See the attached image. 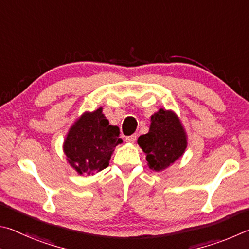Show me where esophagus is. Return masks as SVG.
Masks as SVG:
<instances>
[{
    "label": "esophagus",
    "mask_w": 249,
    "mask_h": 249,
    "mask_svg": "<svg viewBox=\"0 0 249 249\" xmlns=\"http://www.w3.org/2000/svg\"><path fill=\"white\" fill-rule=\"evenodd\" d=\"M136 140H137V134H132V136L125 138V141H127L128 143H134L136 142Z\"/></svg>",
    "instance_id": "esophagus-1"
}]
</instances>
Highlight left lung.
<instances>
[{
  "instance_id": "1",
  "label": "left lung",
  "mask_w": 249,
  "mask_h": 249,
  "mask_svg": "<svg viewBox=\"0 0 249 249\" xmlns=\"http://www.w3.org/2000/svg\"><path fill=\"white\" fill-rule=\"evenodd\" d=\"M138 144L146 155L152 171L163 172L184 155L187 134L175 112L160 108L151 117L150 130L140 136Z\"/></svg>"
}]
</instances>
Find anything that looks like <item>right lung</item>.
<instances>
[{
  "instance_id": "right-lung-1",
  "label": "right lung",
  "mask_w": 249,
  "mask_h": 249,
  "mask_svg": "<svg viewBox=\"0 0 249 249\" xmlns=\"http://www.w3.org/2000/svg\"><path fill=\"white\" fill-rule=\"evenodd\" d=\"M119 128L109 124L103 107L78 117L63 142V152L71 167L80 175H93L106 168L112 152L121 144Z\"/></svg>"
}]
</instances>
